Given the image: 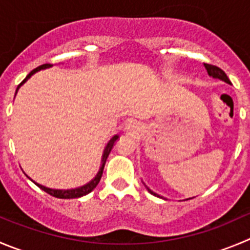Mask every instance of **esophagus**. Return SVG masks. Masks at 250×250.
Returning <instances> with one entry per match:
<instances>
[{
  "label": "esophagus",
  "instance_id": "1",
  "mask_svg": "<svg viewBox=\"0 0 250 250\" xmlns=\"http://www.w3.org/2000/svg\"><path fill=\"white\" fill-rule=\"evenodd\" d=\"M125 130H126L127 132H130V134H136V132L139 131V126H137L136 123L130 121V123L126 125V127H125Z\"/></svg>",
  "mask_w": 250,
  "mask_h": 250
}]
</instances>
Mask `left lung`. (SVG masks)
Returning <instances> with one entry per match:
<instances>
[{
	"label": "left lung",
	"instance_id": "left-lung-1",
	"mask_svg": "<svg viewBox=\"0 0 250 250\" xmlns=\"http://www.w3.org/2000/svg\"><path fill=\"white\" fill-rule=\"evenodd\" d=\"M204 66H205L206 71H208V76H211L212 78H217V80H221L223 81V82L228 83V84H230V81L228 80L227 75L225 73V71L221 70L220 67H217V66H213V65H210V63H204ZM147 188V187H146ZM147 190H148V192H151L152 195H154V196H158V198H162V196H159L158 194H156V192L152 191L149 188H147Z\"/></svg>",
	"mask_w": 250,
	"mask_h": 250
}]
</instances>
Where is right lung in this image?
Here are the masks:
<instances>
[{"instance_id":"1","label":"right lung","mask_w":250,"mask_h":250,"mask_svg":"<svg viewBox=\"0 0 250 250\" xmlns=\"http://www.w3.org/2000/svg\"><path fill=\"white\" fill-rule=\"evenodd\" d=\"M51 66L52 65H50V63H45V65H42V66H39V67L34 68V70H33L32 72H30L29 75H28L27 77H25L24 80H23V82L21 83V84L18 85V87H17L16 93H17V92H18V89H20L21 85H22L24 82H27V80H29V78L32 77V76L34 75L35 72H38V71H40V70H44V68H49V67H51ZM118 139H119V136H118V135H115V136L111 137L110 141H109L108 144H106L105 148H104V152H103V157H102V166H101V168H99V172L97 173V175L93 178V179L91 180V182L87 183V184H85V185H82V187H80V188H76V189L60 190V189H50V188L44 187V185L38 184V183H35L34 180H33V182H34V184L38 185V187H39L40 189L44 190L45 192L50 194V195H51V196H54V198H59V199H75V198H81V196H84V195L89 194V192H91L92 190H93L94 188L97 187V185H98L99 180H101V178H102V174H103V169H104V166H105L106 158H108L109 153H110L111 148H113L114 144H115V141ZM28 178H29V177H28Z\"/></svg>"}]
</instances>
